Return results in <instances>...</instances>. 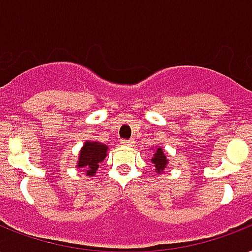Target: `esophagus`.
Returning a JSON list of instances; mask_svg holds the SVG:
<instances>
[{
  "label": "esophagus",
  "instance_id": "1",
  "mask_svg": "<svg viewBox=\"0 0 252 252\" xmlns=\"http://www.w3.org/2000/svg\"><path fill=\"white\" fill-rule=\"evenodd\" d=\"M121 144L125 146V147H130V146H134V140H127V139H122L121 140Z\"/></svg>",
  "mask_w": 252,
  "mask_h": 252
}]
</instances>
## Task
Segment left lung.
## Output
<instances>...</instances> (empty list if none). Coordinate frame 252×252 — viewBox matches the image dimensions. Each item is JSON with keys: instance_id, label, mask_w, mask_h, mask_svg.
Wrapping results in <instances>:
<instances>
[{"instance_id": "8db88e82", "label": "left lung", "mask_w": 252, "mask_h": 252, "mask_svg": "<svg viewBox=\"0 0 252 252\" xmlns=\"http://www.w3.org/2000/svg\"><path fill=\"white\" fill-rule=\"evenodd\" d=\"M154 164H155V169H157V173H160V171L163 172L165 168V165L168 163V160L165 159V155L163 153V150L161 148H158L157 153L154 154V158L151 159Z\"/></svg>"}]
</instances>
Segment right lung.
Instances as JSON below:
<instances>
[{"instance_id":"add662e5","label":"right lung","mask_w":252,"mask_h":252,"mask_svg":"<svg viewBox=\"0 0 252 252\" xmlns=\"http://www.w3.org/2000/svg\"><path fill=\"white\" fill-rule=\"evenodd\" d=\"M108 147L97 142H87L80 151L79 168L84 169L88 176H93L98 168V163L106 157Z\"/></svg>"}]
</instances>
